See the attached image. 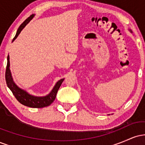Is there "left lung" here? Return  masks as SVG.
Returning <instances> with one entry per match:
<instances>
[{"label": "left lung", "mask_w": 145, "mask_h": 145, "mask_svg": "<svg viewBox=\"0 0 145 145\" xmlns=\"http://www.w3.org/2000/svg\"><path fill=\"white\" fill-rule=\"evenodd\" d=\"M129 31H130V32H131V33H132V31H131V30H129Z\"/></svg>", "instance_id": "obj_1"}]
</instances>
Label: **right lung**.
<instances>
[{"mask_svg":"<svg viewBox=\"0 0 145 145\" xmlns=\"http://www.w3.org/2000/svg\"><path fill=\"white\" fill-rule=\"evenodd\" d=\"M35 14L31 15L30 17H29L27 19L25 20L24 22L22 24L20 27L18 28L17 32H16V36L14 37V39H13L12 42L14 41L18 36L19 35L20 33L22 31L23 29L26 26L30 21L34 18ZM65 78H62V79L59 80L56 84L54 85L53 89H52L49 94H48L46 96H35L29 93L27 91H26L24 89H22L20 88L16 83L14 82V79L12 78V75H11V70H10V61H9V56H7V64L6 67V72H5V80L7 86L9 89L11 90V92L13 93L14 95L16 97L17 100L19 101L22 104L24 105V106H28V107L31 108H44L46 107V106H50L53 101L55 99L56 93H57L58 91H59L60 86H61V84L64 80Z\"/></svg>","mask_w":145,"mask_h":145,"instance_id":"obj_1","label":"right lung"}]
</instances>
